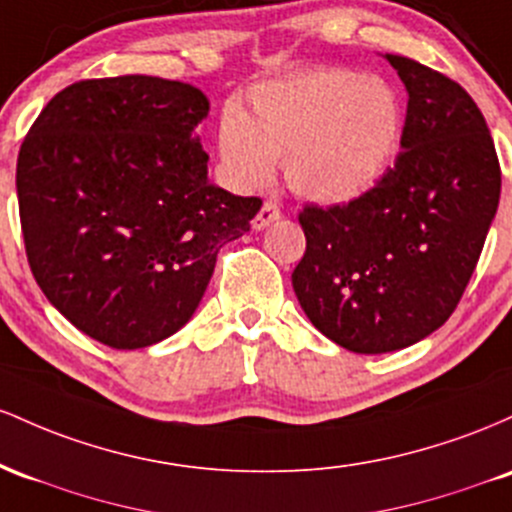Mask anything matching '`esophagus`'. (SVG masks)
Returning <instances> with one entry per match:
<instances>
[{
  "label": "esophagus",
  "mask_w": 512,
  "mask_h": 512,
  "mask_svg": "<svg viewBox=\"0 0 512 512\" xmlns=\"http://www.w3.org/2000/svg\"><path fill=\"white\" fill-rule=\"evenodd\" d=\"M280 217H283V212H280L278 203H273V200H266V203H263V208L258 210V215L254 217V222H251V225H254V229H266L268 225H271V222L280 220Z\"/></svg>",
  "instance_id": "esophagus-1"
}]
</instances>
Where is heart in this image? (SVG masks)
I'll return each mask as SVG.
<instances>
[{
	"instance_id": "b5f03b06",
	"label": "heart",
	"mask_w": 512,
	"mask_h": 512,
	"mask_svg": "<svg viewBox=\"0 0 512 512\" xmlns=\"http://www.w3.org/2000/svg\"><path fill=\"white\" fill-rule=\"evenodd\" d=\"M404 123V103L392 84L326 67L258 86L246 116L225 108L217 149L237 186L271 181L273 159H285L287 183L297 193L346 203L392 166Z\"/></svg>"
}]
</instances>
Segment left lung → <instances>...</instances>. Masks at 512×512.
I'll return each instance as SVG.
<instances>
[{
	"instance_id": "obj_1",
	"label": "left lung",
	"mask_w": 512,
	"mask_h": 512,
	"mask_svg": "<svg viewBox=\"0 0 512 512\" xmlns=\"http://www.w3.org/2000/svg\"><path fill=\"white\" fill-rule=\"evenodd\" d=\"M409 91L394 166L348 203L304 205L292 287L317 329L353 353L413 346L455 312L501 198V164L472 96L387 55Z\"/></svg>"
}]
</instances>
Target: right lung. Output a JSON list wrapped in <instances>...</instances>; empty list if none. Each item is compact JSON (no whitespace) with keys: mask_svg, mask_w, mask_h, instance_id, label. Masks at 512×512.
Here are the masks:
<instances>
[{"mask_svg":"<svg viewBox=\"0 0 512 512\" xmlns=\"http://www.w3.org/2000/svg\"><path fill=\"white\" fill-rule=\"evenodd\" d=\"M203 91L125 74L55 94L16 164L28 266L50 304L103 346L164 341L193 317L220 249L263 200L208 179Z\"/></svg>","mask_w":512,"mask_h":512,"instance_id":"right-lung-1","label":"right lung"}]
</instances>
